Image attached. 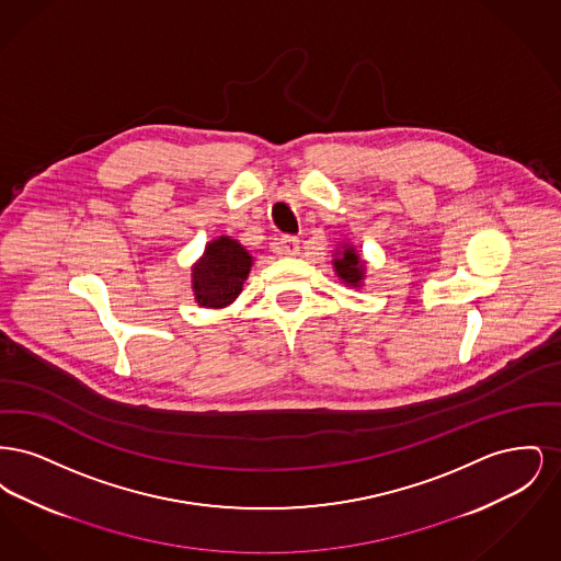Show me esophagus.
Here are the masks:
<instances>
[{
  "label": "esophagus",
  "instance_id": "esophagus-1",
  "mask_svg": "<svg viewBox=\"0 0 561 561\" xmlns=\"http://www.w3.org/2000/svg\"><path fill=\"white\" fill-rule=\"evenodd\" d=\"M298 250H300V245H298V238H294V236H284V238L279 240V252H282V254H286V256H296V254H298Z\"/></svg>",
  "mask_w": 561,
  "mask_h": 561
}]
</instances>
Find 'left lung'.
I'll return each mask as SVG.
<instances>
[{
	"label": "left lung",
	"instance_id": "obj_1",
	"mask_svg": "<svg viewBox=\"0 0 561 561\" xmlns=\"http://www.w3.org/2000/svg\"><path fill=\"white\" fill-rule=\"evenodd\" d=\"M334 271L336 275L343 279V284L359 288L364 277H366V268L364 261L359 259V254L355 252L353 245L345 243L343 250H336V259H334Z\"/></svg>",
	"mask_w": 561,
	"mask_h": 561
}]
</instances>
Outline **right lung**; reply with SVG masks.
<instances>
[{"mask_svg": "<svg viewBox=\"0 0 561 561\" xmlns=\"http://www.w3.org/2000/svg\"><path fill=\"white\" fill-rule=\"evenodd\" d=\"M252 267L250 252L240 241L220 236L210 241L204 256L193 265V294L199 307L222 309L241 293L243 282Z\"/></svg>", "mask_w": 561, "mask_h": 561, "instance_id": "obj_1", "label": "right lung"}]
</instances>
